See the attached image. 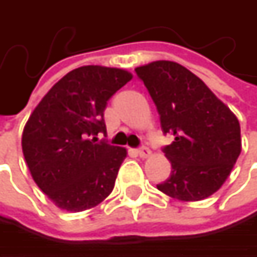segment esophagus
<instances>
[{
    "mask_svg": "<svg viewBox=\"0 0 257 257\" xmlns=\"http://www.w3.org/2000/svg\"><path fill=\"white\" fill-rule=\"evenodd\" d=\"M137 155H138L140 158H149V156L152 155V150L147 149V147H140V149L137 150Z\"/></svg>",
    "mask_w": 257,
    "mask_h": 257,
    "instance_id": "obj_1",
    "label": "esophagus"
}]
</instances>
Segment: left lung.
I'll use <instances>...</instances> for the list:
<instances>
[{
    "instance_id": "left-lung-1",
    "label": "left lung",
    "mask_w": 257,
    "mask_h": 257,
    "mask_svg": "<svg viewBox=\"0 0 257 257\" xmlns=\"http://www.w3.org/2000/svg\"><path fill=\"white\" fill-rule=\"evenodd\" d=\"M147 87L164 134L174 141L164 147L171 176L158 189L183 202L201 201L217 192L241 153L236 116L207 84L173 61L135 68Z\"/></svg>"
}]
</instances>
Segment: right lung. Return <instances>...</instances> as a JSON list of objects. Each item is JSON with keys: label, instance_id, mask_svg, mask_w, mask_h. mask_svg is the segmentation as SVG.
Wrapping results in <instances>:
<instances>
[{"label": "right lung", "instance_id": "add662e5", "mask_svg": "<svg viewBox=\"0 0 257 257\" xmlns=\"http://www.w3.org/2000/svg\"><path fill=\"white\" fill-rule=\"evenodd\" d=\"M132 78L122 68L86 65L61 78L31 113L22 134L37 186L62 210L96 207L113 190L126 149L98 141L107 101Z\"/></svg>", "mask_w": 257, "mask_h": 257}]
</instances>
